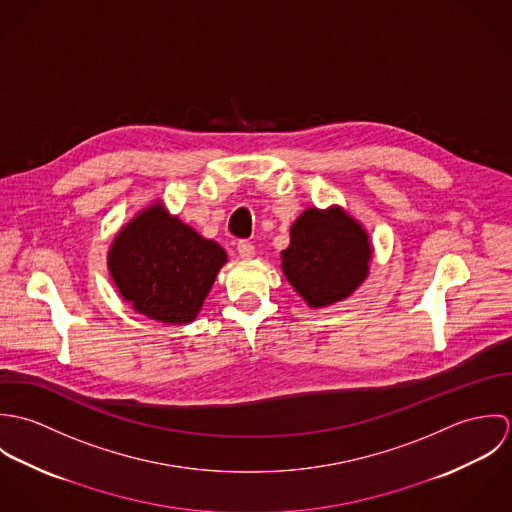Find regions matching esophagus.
Returning <instances> with one entry per match:
<instances>
[{
    "label": "esophagus",
    "mask_w": 512,
    "mask_h": 512,
    "mask_svg": "<svg viewBox=\"0 0 512 512\" xmlns=\"http://www.w3.org/2000/svg\"><path fill=\"white\" fill-rule=\"evenodd\" d=\"M236 248H238V254H240V258H244V260H250V258H254V254H256V250H254V244H252L250 240H240V242L236 244Z\"/></svg>",
    "instance_id": "1"
}]
</instances>
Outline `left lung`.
<instances>
[{
  "mask_svg": "<svg viewBox=\"0 0 512 512\" xmlns=\"http://www.w3.org/2000/svg\"><path fill=\"white\" fill-rule=\"evenodd\" d=\"M290 236L282 270L309 307L343 301L365 282L372 246L365 228L341 207L303 211Z\"/></svg>",
  "mask_w": 512,
  "mask_h": 512,
  "instance_id": "1",
  "label": "left lung"
}]
</instances>
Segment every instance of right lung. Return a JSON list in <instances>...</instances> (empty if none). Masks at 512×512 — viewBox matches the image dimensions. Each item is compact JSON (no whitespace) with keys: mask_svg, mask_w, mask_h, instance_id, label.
<instances>
[{"mask_svg":"<svg viewBox=\"0 0 512 512\" xmlns=\"http://www.w3.org/2000/svg\"><path fill=\"white\" fill-rule=\"evenodd\" d=\"M226 252L153 203L116 234L108 270L120 295L142 315L169 325L195 321Z\"/></svg>","mask_w":512,"mask_h":512,"instance_id":"obj_1","label":"right lung"}]
</instances>
